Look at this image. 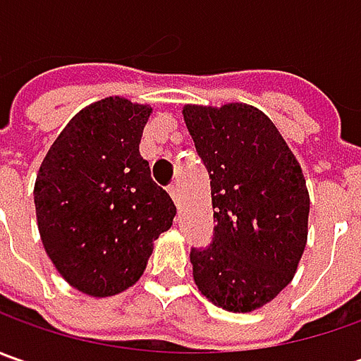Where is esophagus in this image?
<instances>
[{"mask_svg":"<svg viewBox=\"0 0 361 361\" xmlns=\"http://www.w3.org/2000/svg\"><path fill=\"white\" fill-rule=\"evenodd\" d=\"M169 195L173 197L174 204H180V192H178V187H176V185H171V187H169Z\"/></svg>","mask_w":361,"mask_h":361,"instance_id":"1","label":"esophagus"}]
</instances>
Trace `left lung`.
Wrapping results in <instances>:
<instances>
[{"instance_id": "1", "label": "left lung", "mask_w": 361, "mask_h": 361, "mask_svg": "<svg viewBox=\"0 0 361 361\" xmlns=\"http://www.w3.org/2000/svg\"><path fill=\"white\" fill-rule=\"evenodd\" d=\"M211 176L213 243L192 249V277L213 305L249 313L291 283L307 245L310 190L281 132L245 102L183 106Z\"/></svg>"}]
</instances>
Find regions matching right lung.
<instances>
[{"label": "right lung", "mask_w": 361, "mask_h": 361, "mask_svg": "<svg viewBox=\"0 0 361 361\" xmlns=\"http://www.w3.org/2000/svg\"><path fill=\"white\" fill-rule=\"evenodd\" d=\"M148 104L108 96L66 124L35 176L42 245L56 271L90 298L136 283L176 207L140 157Z\"/></svg>", "instance_id": "obj_1"}]
</instances>
